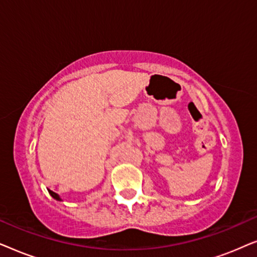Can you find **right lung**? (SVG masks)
I'll return each mask as SVG.
<instances>
[{"label": "right lung", "instance_id": "right-lung-1", "mask_svg": "<svg viewBox=\"0 0 257 257\" xmlns=\"http://www.w3.org/2000/svg\"><path fill=\"white\" fill-rule=\"evenodd\" d=\"M49 191V194H50L52 198H54L55 200H57V201H62V199H61V196H59L57 193H55V192H52V191H50V189H48Z\"/></svg>", "mask_w": 257, "mask_h": 257}]
</instances>
